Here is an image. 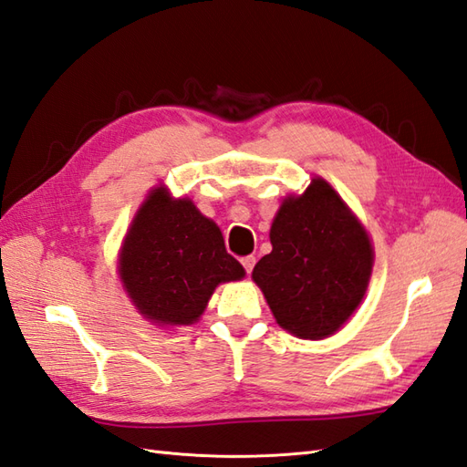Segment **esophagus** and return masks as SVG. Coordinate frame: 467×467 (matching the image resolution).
Returning <instances> with one entry per match:
<instances>
[{
	"instance_id": "esophagus-1",
	"label": "esophagus",
	"mask_w": 467,
	"mask_h": 467,
	"mask_svg": "<svg viewBox=\"0 0 467 467\" xmlns=\"http://www.w3.org/2000/svg\"><path fill=\"white\" fill-rule=\"evenodd\" d=\"M241 265H243V268L246 270V273L251 275V273H253V268H254V265H256V258H254L253 254L243 256V258H241Z\"/></svg>"
}]
</instances>
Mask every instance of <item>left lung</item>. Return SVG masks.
I'll use <instances>...</instances> for the list:
<instances>
[{
  "label": "left lung",
  "instance_id": "1",
  "mask_svg": "<svg viewBox=\"0 0 467 467\" xmlns=\"http://www.w3.org/2000/svg\"><path fill=\"white\" fill-rule=\"evenodd\" d=\"M273 253L253 270L276 322L298 338L334 334L358 308L374 253L364 226L327 181L288 197L270 229Z\"/></svg>",
  "mask_w": 467,
  "mask_h": 467
}]
</instances>
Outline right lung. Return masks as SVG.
I'll use <instances>...</instances> for the list:
<instances>
[{"mask_svg": "<svg viewBox=\"0 0 467 467\" xmlns=\"http://www.w3.org/2000/svg\"><path fill=\"white\" fill-rule=\"evenodd\" d=\"M129 298L157 324L199 320L216 285L241 280L244 268L226 253L223 234L189 199L155 189L139 209L119 256Z\"/></svg>", "mask_w": 467, "mask_h": 467, "instance_id": "add662e5", "label": "right lung"}]
</instances>
